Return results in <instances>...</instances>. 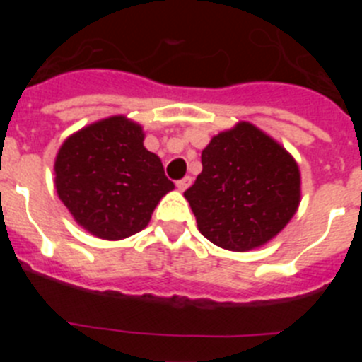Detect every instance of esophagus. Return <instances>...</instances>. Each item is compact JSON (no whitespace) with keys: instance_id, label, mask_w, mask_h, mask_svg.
Listing matches in <instances>:
<instances>
[{"instance_id":"34e87169","label":"esophagus","mask_w":362,"mask_h":362,"mask_svg":"<svg viewBox=\"0 0 362 362\" xmlns=\"http://www.w3.org/2000/svg\"><path fill=\"white\" fill-rule=\"evenodd\" d=\"M190 185H192V177H190V175H187V177L179 179L177 183H175V187H177L181 192H185L188 187H190Z\"/></svg>"}]
</instances>
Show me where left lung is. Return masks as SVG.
Listing matches in <instances>:
<instances>
[{
	"label": "left lung",
	"mask_w": 362,
	"mask_h": 362,
	"mask_svg": "<svg viewBox=\"0 0 362 362\" xmlns=\"http://www.w3.org/2000/svg\"><path fill=\"white\" fill-rule=\"evenodd\" d=\"M201 163L203 172L185 197L199 232L221 248L245 252L264 245L299 206L296 161L254 124L239 123L212 137Z\"/></svg>",
	"instance_id": "1"
}]
</instances>
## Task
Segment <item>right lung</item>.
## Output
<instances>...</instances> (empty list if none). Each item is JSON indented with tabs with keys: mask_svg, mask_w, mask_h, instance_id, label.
<instances>
[{
	"mask_svg": "<svg viewBox=\"0 0 362 362\" xmlns=\"http://www.w3.org/2000/svg\"><path fill=\"white\" fill-rule=\"evenodd\" d=\"M56 188L74 219L101 239H123L148 225L174 183L143 146V130L123 116L90 124L63 143Z\"/></svg>",
	"mask_w": 362,
	"mask_h": 362,
	"instance_id": "right-lung-1",
	"label": "right lung"
}]
</instances>
